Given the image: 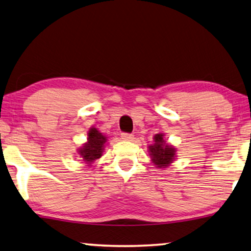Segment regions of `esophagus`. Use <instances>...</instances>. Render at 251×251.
<instances>
[{
    "label": "esophagus",
    "instance_id": "obj_1",
    "mask_svg": "<svg viewBox=\"0 0 251 251\" xmlns=\"http://www.w3.org/2000/svg\"><path fill=\"white\" fill-rule=\"evenodd\" d=\"M122 139H124V141H133L134 135L128 134V133H123L122 134Z\"/></svg>",
    "mask_w": 251,
    "mask_h": 251
}]
</instances>
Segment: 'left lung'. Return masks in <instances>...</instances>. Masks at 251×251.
Here are the masks:
<instances>
[{"label": "left lung", "mask_w": 251, "mask_h": 251, "mask_svg": "<svg viewBox=\"0 0 251 251\" xmlns=\"http://www.w3.org/2000/svg\"><path fill=\"white\" fill-rule=\"evenodd\" d=\"M176 148L165 141V134L158 133L154 136V144L148 146L151 163L157 168H167L176 158Z\"/></svg>", "instance_id": "obj_1"}]
</instances>
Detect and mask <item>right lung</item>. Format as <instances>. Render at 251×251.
Returning a JSON list of instances; mask_svg holds the SVG:
<instances>
[{
	"label": "right lung",
	"instance_id": "1",
	"mask_svg": "<svg viewBox=\"0 0 251 251\" xmlns=\"http://www.w3.org/2000/svg\"><path fill=\"white\" fill-rule=\"evenodd\" d=\"M106 142L107 137L103 133L95 127H91L87 133V142L77 150L79 157L83 158L84 163L88 164V166H92V164L103 155Z\"/></svg>",
	"mask_w": 251,
	"mask_h": 251
}]
</instances>
